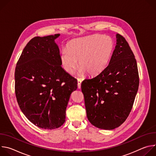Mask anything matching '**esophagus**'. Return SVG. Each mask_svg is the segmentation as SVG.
I'll return each mask as SVG.
<instances>
[{"mask_svg":"<svg viewBox=\"0 0 156 156\" xmlns=\"http://www.w3.org/2000/svg\"><path fill=\"white\" fill-rule=\"evenodd\" d=\"M81 80L80 79H78V89L81 88Z\"/></svg>","mask_w":156,"mask_h":156,"instance_id":"obj_1","label":"esophagus"}]
</instances>
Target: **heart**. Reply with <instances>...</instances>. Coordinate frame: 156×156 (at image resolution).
Returning <instances> with one entry per match:
<instances>
[{"instance_id": "1", "label": "heart", "mask_w": 156, "mask_h": 156, "mask_svg": "<svg viewBox=\"0 0 156 156\" xmlns=\"http://www.w3.org/2000/svg\"><path fill=\"white\" fill-rule=\"evenodd\" d=\"M114 50V42L109 36L94 34L71 41L60 55L64 70L73 74L80 66L79 75L94 76L108 65ZM79 63H77V60Z\"/></svg>"}]
</instances>
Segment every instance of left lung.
Listing matches in <instances>:
<instances>
[{"label":"left lung","instance_id":"left-lung-1","mask_svg":"<svg viewBox=\"0 0 156 156\" xmlns=\"http://www.w3.org/2000/svg\"><path fill=\"white\" fill-rule=\"evenodd\" d=\"M107 67L96 76L85 79L81 91L88 120L97 128L113 129L128 117L139 86L136 60L122 35Z\"/></svg>","mask_w":156,"mask_h":156}]
</instances>
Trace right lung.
<instances>
[{"label":"right lung","instance_id":"add662e5","mask_svg":"<svg viewBox=\"0 0 156 156\" xmlns=\"http://www.w3.org/2000/svg\"><path fill=\"white\" fill-rule=\"evenodd\" d=\"M60 34L31 39L15 72L16 100L22 112L37 126L53 129L65 122V111L77 80L61 66L55 39Z\"/></svg>","mask_w":156,"mask_h":156}]
</instances>
